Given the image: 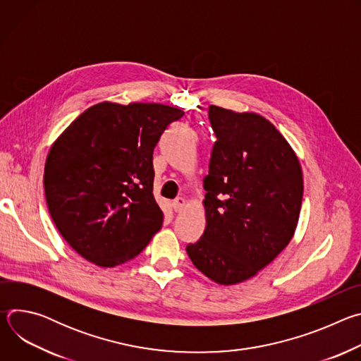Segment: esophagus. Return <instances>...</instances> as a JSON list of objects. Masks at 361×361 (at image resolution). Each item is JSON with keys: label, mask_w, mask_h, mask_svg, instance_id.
<instances>
[{"label": "esophagus", "mask_w": 361, "mask_h": 361, "mask_svg": "<svg viewBox=\"0 0 361 361\" xmlns=\"http://www.w3.org/2000/svg\"><path fill=\"white\" fill-rule=\"evenodd\" d=\"M185 207V200L183 197H177L174 201H173V209L176 213L181 212L183 209Z\"/></svg>", "instance_id": "obj_1"}]
</instances>
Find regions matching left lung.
<instances>
[{"label":"left lung","instance_id":"obj_1","mask_svg":"<svg viewBox=\"0 0 361 361\" xmlns=\"http://www.w3.org/2000/svg\"><path fill=\"white\" fill-rule=\"evenodd\" d=\"M217 137L204 177L207 226L187 244L192 264L219 284H237L270 264L300 216L302 174L295 154L264 117L209 107Z\"/></svg>","mask_w":361,"mask_h":361}]
</instances>
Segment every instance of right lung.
I'll use <instances>...</instances> for the list:
<instances>
[{
	"label": "right lung",
	"mask_w": 361,
	"mask_h": 361,
	"mask_svg": "<svg viewBox=\"0 0 361 361\" xmlns=\"http://www.w3.org/2000/svg\"><path fill=\"white\" fill-rule=\"evenodd\" d=\"M184 113L164 104L99 102L51 147L44 188L64 240L85 260L114 267L138 255L164 220L152 195V152Z\"/></svg>",
	"instance_id": "add662e5"
}]
</instances>
